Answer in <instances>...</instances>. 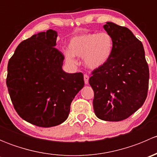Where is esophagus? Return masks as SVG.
<instances>
[{
	"instance_id": "1",
	"label": "esophagus",
	"mask_w": 157,
	"mask_h": 157,
	"mask_svg": "<svg viewBox=\"0 0 157 157\" xmlns=\"http://www.w3.org/2000/svg\"><path fill=\"white\" fill-rule=\"evenodd\" d=\"M83 78H84V82H85V84H88L89 83V76L87 75V74H85L84 75H83Z\"/></svg>"
}]
</instances>
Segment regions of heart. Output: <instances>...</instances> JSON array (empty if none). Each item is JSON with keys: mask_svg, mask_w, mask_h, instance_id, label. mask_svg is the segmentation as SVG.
Wrapping results in <instances>:
<instances>
[{"mask_svg": "<svg viewBox=\"0 0 157 157\" xmlns=\"http://www.w3.org/2000/svg\"><path fill=\"white\" fill-rule=\"evenodd\" d=\"M113 48V38L107 32L85 33L71 38L64 55L70 63L75 62L74 55L83 57V64L89 69L95 70L109 61Z\"/></svg>", "mask_w": 157, "mask_h": 157, "instance_id": "b5f03b06", "label": "heart"}]
</instances>
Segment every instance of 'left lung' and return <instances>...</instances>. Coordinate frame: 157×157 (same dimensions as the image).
Listing matches in <instances>:
<instances>
[{"label":"left lung","mask_w":157,"mask_h":157,"mask_svg":"<svg viewBox=\"0 0 157 157\" xmlns=\"http://www.w3.org/2000/svg\"><path fill=\"white\" fill-rule=\"evenodd\" d=\"M112 36V56L92 72L89 83L94 92L93 109L103 121L126 119L143 105L149 86V67L142 42L127 27L107 22Z\"/></svg>","instance_id":"left-lung-1"}]
</instances>
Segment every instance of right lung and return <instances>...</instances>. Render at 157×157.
I'll list each match as a JSON object with an SVG mask.
<instances>
[{"mask_svg":"<svg viewBox=\"0 0 157 157\" xmlns=\"http://www.w3.org/2000/svg\"><path fill=\"white\" fill-rule=\"evenodd\" d=\"M57 37L52 29L33 35L20 42L7 65L6 83L16 112L39 127L64 122L84 86L82 73L62 70L64 56L55 48Z\"/></svg>","mask_w":157,"mask_h":157,"instance_id":"obj_1","label":"right lung"}]
</instances>
